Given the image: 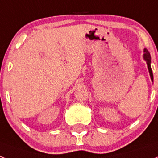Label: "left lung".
<instances>
[{
    "label": "left lung",
    "mask_w": 158,
    "mask_h": 158,
    "mask_svg": "<svg viewBox=\"0 0 158 158\" xmlns=\"http://www.w3.org/2000/svg\"><path fill=\"white\" fill-rule=\"evenodd\" d=\"M143 58L147 62L148 68L149 73H150V77H151L152 81H153V74H152V68H151V56H150V53H149V52L147 49H144Z\"/></svg>",
    "instance_id": "obj_1"
}]
</instances>
